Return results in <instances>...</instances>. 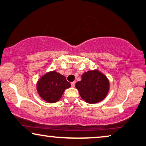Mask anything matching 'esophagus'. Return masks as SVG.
<instances>
[{
	"label": "esophagus",
	"mask_w": 146,
	"mask_h": 146,
	"mask_svg": "<svg viewBox=\"0 0 146 146\" xmlns=\"http://www.w3.org/2000/svg\"><path fill=\"white\" fill-rule=\"evenodd\" d=\"M75 82H71V86L75 87Z\"/></svg>",
	"instance_id": "34e87169"
}]
</instances>
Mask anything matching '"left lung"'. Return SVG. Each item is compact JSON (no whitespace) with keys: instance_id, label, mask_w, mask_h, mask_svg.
Instances as JSON below:
<instances>
[{"instance_id":"left-lung-1","label":"left lung","mask_w":146,"mask_h":146,"mask_svg":"<svg viewBox=\"0 0 146 146\" xmlns=\"http://www.w3.org/2000/svg\"><path fill=\"white\" fill-rule=\"evenodd\" d=\"M81 77L75 87L82 99L88 104H96L105 98L110 89V82L106 75L95 69L84 73Z\"/></svg>"}]
</instances>
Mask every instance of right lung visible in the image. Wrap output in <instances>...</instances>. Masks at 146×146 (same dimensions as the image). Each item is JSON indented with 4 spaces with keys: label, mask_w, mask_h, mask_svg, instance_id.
I'll use <instances>...</instances> for the list:
<instances>
[{
    "label": "right lung",
    "mask_w": 146,
    "mask_h": 146,
    "mask_svg": "<svg viewBox=\"0 0 146 146\" xmlns=\"http://www.w3.org/2000/svg\"><path fill=\"white\" fill-rule=\"evenodd\" d=\"M71 84L66 78L56 71H52L46 73L38 80L36 89L42 99L48 103H55L62 98L66 89Z\"/></svg>",
    "instance_id": "1"
}]
</instances>
